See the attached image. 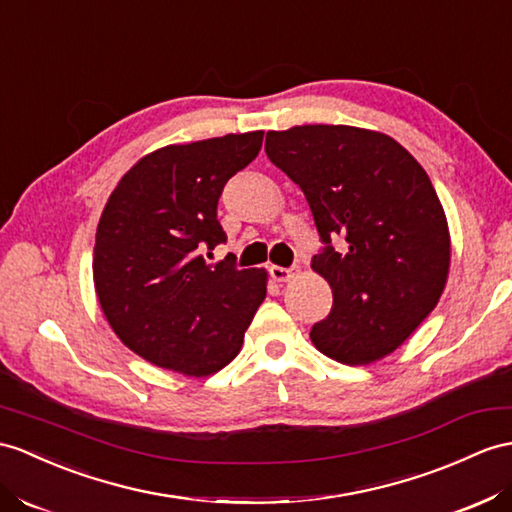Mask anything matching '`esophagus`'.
<instances>
[{
	"label": "esophagus",
	"instance_id": "1",
	"mask_svg": "<svg viewBox=\"0 0 512 512\" xmlns=\"http://www.w3.org/2000/svg\"><path fill=\"white\" fill-rule=\"evenodd\" d=\"M297 267H278V265H271L269 267V273H271V278L276 280V282H286V280H291L293 276H297Z\"/></svg>",
	"mask_w": 512,
	"mask_h": 512
}]
</instances>
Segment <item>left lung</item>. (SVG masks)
<instances>
[{
	"mask_svg": "<svg viewBox=\"0 0 512 512\" xmlns=\"http://www.w3.org/2000/svg\"><path fill=\"white\" fill-rule=\"evenodd\" d=\"M265 152L313 213L332 310L310 339L343 365L397 350L439 302L450 232L428 173L391 136L352 126L267 132ZM339 235L344 247L334 250Z\"/></svg>",
	"mask_w": 512,
	"mask_h": 512,
	"instance_id": "8db88e82",
	"label": "left lung"
}]
</instances>
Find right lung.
<instances>
[{
	"label": "right lung",
	"mask_w": 512,
	"mask_h": 512,
	"mask_svg": "<svg viewBox=\"0 0 512 512\" xmlns=\"http://www.w3.org/2000/svg\"><path fill=\"white\" fill-rule=\"evenodd\" d=\"M263 134L162 147L108 197L95 234V291L110 328L149 363L202 378L241 350L267 273L208 258L226 243L223 186L258 156Z\"/></svg>",
	"instance_id": "add662e5"
}]
</instances>
